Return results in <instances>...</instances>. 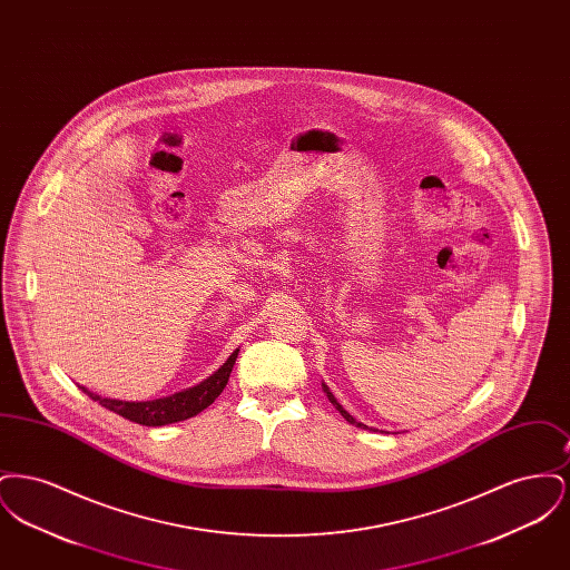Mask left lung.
<instances>
[{"label":"left lung","instance_id":"left-lung-1","mask_svg":"<svg viewBox=\"0 0 570 570\" xmlns=\"http://www.w3.org/2000/svg\"><path fill=\"white\" fill-rule=\"evenodd\" d=\"M323 391H325L326 397H328V402H331V404H333V406H335V407H337V410H340V414H342V416H344V419H346V421H348V423H353V425H356V428H363V430H365V428H367V425H363V423H358V421H356V419H353V414H351V412H346V410H344V407L340 406V402H337V400H335V395H333V393H331V391H328V386H326L325 382H323Z\"/></svg>","mask_w":570,"mask_h":570}]
</instances>
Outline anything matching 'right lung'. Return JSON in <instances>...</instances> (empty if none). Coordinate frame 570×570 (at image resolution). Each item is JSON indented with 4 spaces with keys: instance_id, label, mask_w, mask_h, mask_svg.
I'll use <instances>...</instances> for the list:
<instances>
[{
    "instance_id": "obj_1",
    "label": "right lung",
    "mask_w": 570,
    "mask_h": 570,
    "mask_svg": "<svg viewBox=\"0 0 570 570\" xmlns=\"http://www.w3.org/2000/svg\"><path fill=\"white\" fill-rule=\"evenodd\" d=\"M237 354H239V348L226 358V363L217 372H214L209 379L203 380L200 384L186 389V391H179L175 395L163 397V400H154V402H121V400L100 397V395L87 391L85 386L81 389L94 402H98L107 410H112L115 414H119L132 423L147 425V428H160L168 423L186 421L190 416H196L198 412H203L205 407L212 406L230 379Z\"/></svg>"
}]
</instances>
